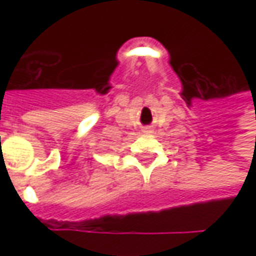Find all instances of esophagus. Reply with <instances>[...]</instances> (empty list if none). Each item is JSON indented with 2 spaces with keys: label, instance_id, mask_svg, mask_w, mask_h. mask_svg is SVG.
Segmentation results:
<instances>
[{
  "label": "esophagus",
  "instance_id": "34e87169",
  "mask_svg": "<svg viewBox=\"0 0 256 256\" xmlns=\"http://www.w3.org/2000/svg\"><path fill=\"white\" fill-rule=\"evenodd\" d=\"M142 132H144V133H150V132H152V128H150V126H146V128H144V130H142Z\"/></svg>",
  "mask_w": 256,
  "mask_h": 256
}]
</instances>
